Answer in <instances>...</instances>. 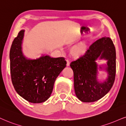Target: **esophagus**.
Returning a JSON list of instances; mask_svg holds the SVG:
<instances>
[{"instance_id":"esophagus-1","label":"esophagus","mask_w":126,"mask_h":126,"mask_svg":"<svg viewBox=\"0 0 126 126\" xmlns=\"http://www.w3.org/2000/svg\"><path fill=\"white\" fill-rule=\"evenodd\" d=\"M66 66H69V65H70V62H69V60H66Z\"/></svg>"}]
</instances>
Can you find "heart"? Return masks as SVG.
<instances>
[{
  "instance_id": "b5f03b06",
  "label": "heart",
  "mask_w": 126,
  "mask_h": 126,
  "mask_svg": "<svg viewBox=\"0 0 126 126\" xmlns=\"http://www.w3.org/2000/svg\"><path fill=\"white\" fill-rule=\"evenodd\" d=\"M85 47L83 46H79L74 47L72 50V54L75 56L81 55L84 52Z\"/></svg>"
}]
</instances>
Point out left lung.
Returning <instances> with one entry per match:
<instances>
[{
    "mask_svg": "<svg viewBox=\"0 0 126 126\" xmlns=\"http://www.w3.org/2000/svg\"><path fill=\"white\" fill-rule=\"evenodd\" d=\"M107 61L104 70L108 78L104 81L97 80L98 69H102L95 61ZM74 71V89L76 96L83 102H94L100 99L111 89L116 76V49L109 37L97 40L89 47L84 55L70 63Z\"/></svg>",
    "mask_w": 126,
    "mask_h": 126,
    "instance_id": "8db88e82",
    "label": "left lung"
}]
</instances>
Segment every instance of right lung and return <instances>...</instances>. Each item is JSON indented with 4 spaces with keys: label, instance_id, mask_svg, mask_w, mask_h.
<instances>
[{
    "label": "right lung",
    "instance_id": "add662e5",
    "mask_svg": "<svg viewBox=\"0 0 126 126\" xmlns=\"http://www.w3.org/2000/svg\"><path fill=\"white\" fill-rule=\"evenodd\" d=\"M24 30L18 32L10 51V74L13 85L20 96L28 102L40 103L50 97L56 79L66 62L63 57L43 55L35 60L26 58L22 51Z\"/></svg>",
    "mask_w": 126,
    "mask_h": 126
}]
</instances>
